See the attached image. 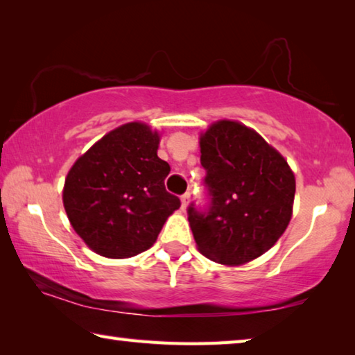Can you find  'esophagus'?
I'll return each instance as SVG.
<instances>
[{
    "instance_id": "1",
    "label": "esophagus",
    "mask_w": 355,
    "mask_h": 355,
    "mask_svg": "<svg viewBox=\"0 0 355 355\" xmlns=\"http://www.w3.org/2000/svg\"><path fill=\"white\" fill-rule=\"evenodd\" d=\"M189 203H191V194H189V192H186V194L182 196V208L186 209V208H188Z\"/></svg>"
}]
</instances>
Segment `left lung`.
Masks as SVG:
<instances>
[{
  "label": "left lung",
  "instance_id": "1",
  "mask_svg": "<svg viewBox=\"0 0 355 355\" xmlns=\"http://www.w3.org/2000/svg\"><path fill=\"white\" fill-rule=\"evenodd\" d=\"M211 207H189V225L202 255L224 266L261 257L284 235L293 216L296 178L279 150L236 120H216L200 133Z\"/></svg>",
  "mask_w": 355,
  "mask_h": 355
}]
</instances>
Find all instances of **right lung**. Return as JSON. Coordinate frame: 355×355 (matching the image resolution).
I'll list each match as a JSON object with an SVG mask.
<instances>
[{"label":"right lung","mask_w":355,"mask_h":355,"mask_svg":"<svg viewBox=\"0 0 355 355\" xmlns=\"http://www.w3.org/2000/svg\"><path fill=\"white\" fill-rule=\"evenodd\" d=\"M159 141L161 133L147 123H123L70 167L65 213L95 254L119 260L146 252L182 205L164 188L171 166L158 156Z\"/></svg>","instance_id":"add662e5"}]
</instances>
